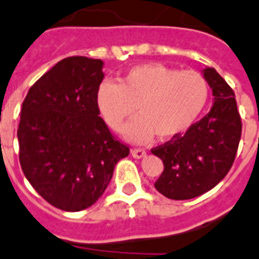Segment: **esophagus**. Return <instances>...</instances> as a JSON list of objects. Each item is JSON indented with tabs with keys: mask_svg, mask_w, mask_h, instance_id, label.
<instances>
[{
	"mask_svg": "<svg viewBox=\"0 0 259 259\" xmlns=\"http://www.w3.org/2000/svg\"><path fill=\"white\" fill-rule=\"evenodd\" d=\"M146 151L144 149H132V156L134 157V158H143V157H146Z\"/></svg>",
	"mask_w": 259,
	"mask_h": 259,
	"instance_id": "esophagus-1",
	"label": "esophagus"
}]
</instances>
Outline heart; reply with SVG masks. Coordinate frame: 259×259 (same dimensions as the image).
Here are the masks:
<instances>
[{
  "label": "heart",
  "mask_w": 259,
  "mask_h": 259,
  "mask_svg": "<svg viewBox=\"0 0 259 259\" xmlns=\"http://www.w3.org/2000/svg\"><path fill=\"white\" fill-rule=\"evenodd\" d=\"M208 101V84L200 72L162 64L132 67L118 84L105 81L97 91L96 103L103 121L113 132L135 113L124 129L127 141L147 143L157 134L172 139L193 126Z\"/></svg>",
  "instance_id": "b5f03b06"
}]
</instances>
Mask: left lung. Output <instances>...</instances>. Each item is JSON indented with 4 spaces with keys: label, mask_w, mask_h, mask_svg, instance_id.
Masks as SVG:
<instances>
[{
    "label": "left lung",
    "mask_w": 259,
    "mask_h": 259,
    "mask_svg": "<svg viewBox=\"0 0 259 259\" xmlns=\"http://www.w3.org/2000/svg\"><path fill=\"white\" fill-rule=\"evenodd\" d=\"M213 105L200 121L163 146L152 149L163 172L154 188L165 197L185 200L216 187L231 168L241 137L235 94L213 67L202 70Z\"/></svg>",
    "instance_id": "left-lung-1"
}]
</instances>
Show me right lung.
<instances>
[{
	"instance_id": "right-lung-1",
	"label": "right lung",
	"mask_w": 259,
	"mask_h": 259,
	"mask_svg": "<svg viewBox=\"0 0 259 259\" xmlns=\"http://www.w3.org/2000/svg\"><path fill=\"white\" fill-rule=\"evenodd\" d=\"M103 61L72 56L29 89L18 129L23 172L40 197L62 211L91 207L105 193L129 148L100 117Z\"/></svg>"
}]
</instances>
